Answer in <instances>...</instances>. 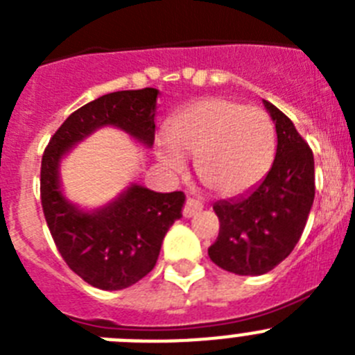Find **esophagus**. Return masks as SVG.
I'll list each match as a JSON object with an SVG mask.
<instances>
[{"mask_svg": "<svg viewBox=\"0 0 355 355\" xmlns=\"http://www.w3.org/2000/svg\"><path fill=\"white\" fill-rule=\"evenodd\" d=\"M202 208H205V206H202V202H200L199 199H192V197H190V199L184 200L183 215L187 216V218H190V216L197 215V213H199Z\"/></svg>", "mask_w": 355, "mask_h": 355, "instance_id": "esophagus-1", "label": "esophagus"}]
</instances>
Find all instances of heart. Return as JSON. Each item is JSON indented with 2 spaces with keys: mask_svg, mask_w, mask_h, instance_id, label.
<instances>
[{
  "mask_svg": "<svg viewBox=\"0 0 355 355\" xmlns=\"http://www.w3.org/2000/svg\"><path fill=\"white\" fill-rule=\"evenodd\" d=\"M168 142L158 156L168 171L197 158L199 180L218 196L234 197L259 183L275 153V133L265 112L225 97H205L178 110L167 122Z\"/></svg>",
  "mask_w": 355,
  "mask_h": 355,
  "instance_id": "heart-1",
  "label": "heart"
}]
</instances>
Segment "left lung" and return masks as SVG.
Segmentation results:
<instances>
[{"label":"left lung","instance_id":"left-lung-1","mask_svg":"<svg viewBox=\"0 0 355 355\" xmlns=\"http://www.w3.org/2000/svg\"><path fill=\"white\" fill-rule=\"evenodd\" d=\"M277 131V153L265 180L249 196L218 200L220 231L208 254L211 261L238 275H261L290 256L302 236L315 199L311 147L293 122L265 101Z\"/></svg>","mask_w":355,"mask_h":355}]
</instances>
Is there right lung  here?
Listing matches in <instances>:
<instances>
[{"mask_svg": "<svg viewBox=\"0 0 355 355\" xmlns=\"http://www.w3.org/2000/svg\"><path fill=\"white\" fill-rule=\"evenodd\" d=\"M156 97V89L97 97L72 112L44 149L40 202L49 233L69 268L99 290H124L155 268L163 238L181 216L184 193H158L133 184L106 208L85 213L62 196L58 162L69 147L106 124L153 146Z\"/></svg>", "mask_w": 355, "mask_h": 355, "instance_id": "obj_1", "label": "right lung"}]
</instances>
